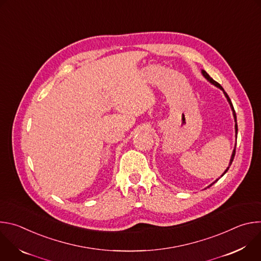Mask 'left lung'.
Wrapping results in <instances>:
<instances>
[{"instance_id":"1","label":"left lung","mask_w":261,"mask_h":261,"mask_svg":"<svg viewBox=\"0 0 261 261\" xmlns=\"http://www.w3.org/2000/svg\"><path fill=\"white\" fill-rule=\"evenodd\" d=\"M201 74L203 75V77L208 82V83H211L212 85H214L215 87H217V88H219L222 92H223V94H224V96L226 97V99H227V101H228V103H229V105H230V108H231V110H232V115H233V119H234V122H236V125H234V129H236V138H237V136H238V123H237V115H236V111H234V108H233V105H232V103H231V100H230V98L228 97V95H227V93L224 91V89H223L222 87H221V85L220 84H218L217 82H215L208 74L204 71V70H201ZM236 146H237V144H234V148H233V151H232V154H231V157H230V161H229V164H228V167L225 169V171L222 173V175L220 176V177H222L223 175H224L227 171H228V169H229V167H230V165H231V163H232V161H233V158H234V155H236ZM219 177V178H220ZM219 178H217L215 181H213L210 186H207L206 188H208V187H211V186H213L216 181H218L219 180Z\"/></svg>"}]
</instances>
